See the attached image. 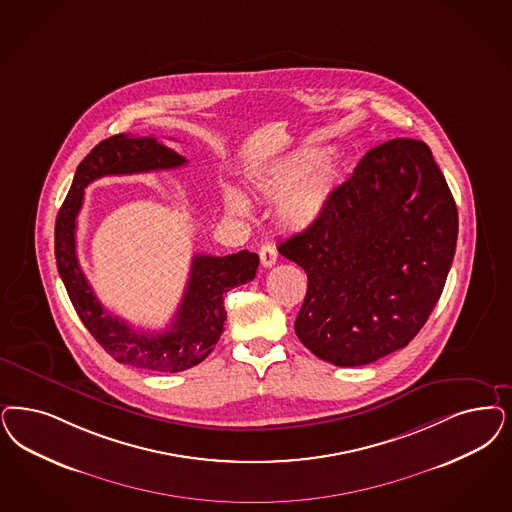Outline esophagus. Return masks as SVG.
Returning a JSON list of instances; mask_svg holds the SVG:
<instances>
[{"label": "esophagus", "mask_w": 512, "mask_h": 512, "mask_svg": "<svg viewBox=\"0 0 512 512\" xmlns=\"http://www.w3.org/2000/svg\"><path fill=\"white\" fill-rule=\"evenodd\" d=\"M259 257H261V265L265 268H270V266L278 263V251H276V247L270 246V244H266V246L259 249Z\"/></svg>", "instance_id": "1"}]
</instances>
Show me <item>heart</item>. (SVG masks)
Wrapping results in <instances>:
<instances>
[{"label": "heart", "mask_w": 512, "mask_h": 512, "mask_svg": "<svg viewBox=\"0 0 512 512\" xmlns=\"http://www.w3.org/2000/svg\"><path fill=\"white\" fill-rule=\"evenodd\" d=\"M327 149L318 145H304L270 164L255 187L266 198H281L278 217L289 229H306L318 219L329 196L340 181V166L333 159H325ZM225 206L234 215H249L246 196L227 187L223 193Z\"/></svg>", "instance_id": "heart-1"}]
</instances>
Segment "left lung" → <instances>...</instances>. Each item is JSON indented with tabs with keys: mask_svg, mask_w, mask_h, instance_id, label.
Here are the masks:
<instances>
[{
	"mask_svg": "<svg viewBox=\"0 0 512 512\" xmlns=\"http://www.w3.org/2000/svg\"><path fill=\"white\" fill-rule=\"evenodd\" d=\"M456 240L458 208L431 149L410 138L374 147L278 246L308 276L300 342L336 367L405 348L441 299Z\"/></svg>",
	"mask_w": 512,
	"mask_h": 512,
	"instance_id": "obj_1",
	"label": "left lung"
}]
</instances>
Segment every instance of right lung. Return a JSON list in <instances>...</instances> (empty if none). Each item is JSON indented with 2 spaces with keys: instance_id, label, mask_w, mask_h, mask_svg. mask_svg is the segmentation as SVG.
Listing matches in <instances>:
<instances>
[{
  "instance_id": "right-lung-1",
  "label": "right lung",
  "mask_w": 512,
  "mask_h": 512,
  "mask_svg": "<svg viewBox=\"0 0 512 512\" xmlns=\"http://www.w3.org/2000/svg\"><path fill=\"white\" fill-rule=\"evenodd\" d=\"M185 162V157L153 136L117 134L100 141L77 166L70 193L54 225L56 266L77 316L115 361L145 371H187L213 352L227 321L223 297L232 287L255 278L259 255L247 249L225 257L194 255L191 276L172 325L162 333H145L111 316L96 299L77 261V215L83 206L85 187L94 179L172 170Z\"/></svg>"
}]
</instances>
